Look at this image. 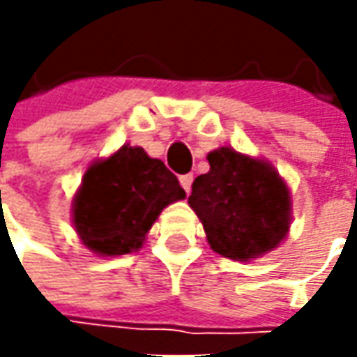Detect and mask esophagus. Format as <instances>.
Listing matches in <instances>:
<instances>
[{
    "instance_id": "1",
    "label": "esophagus",
    "mask_w": 357,
    "mask_h": 357,
    "mask_svg": "<svg viewBox=\"0 0 357 357\" xmlns=\"http://www.w3.org/2000/svg\"><path fill=\"white\" fill-rule=\"evenodd\" d=\"M192 178H195L192 174H183V176H181V186L185 188L186 195L190 192V186H192Z\"/></svg>"
}]
</instances>
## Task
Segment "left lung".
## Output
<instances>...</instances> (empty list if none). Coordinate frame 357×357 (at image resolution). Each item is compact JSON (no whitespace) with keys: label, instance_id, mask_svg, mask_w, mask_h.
<instances>
[{"label":"left lung","instance_id":"left-lung-1","mask_svg":"<svg viewBox=\"0 0 357 357\" xmlns=\"http://www.w3.org/2000/svg\"><path fill=\"white\" fill-rule=\"evenodd\" d=\"M211 171L192 183L190 208L214 252L250 262L274 250L290 230L292 199L276 169L230 146L208 153Z\"/></svg>","mask_w":357,"mask_h":357}]
</instances>
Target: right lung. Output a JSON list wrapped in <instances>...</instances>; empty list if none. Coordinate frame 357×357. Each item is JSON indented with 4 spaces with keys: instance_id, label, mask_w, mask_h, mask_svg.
I'll return each instance as SVG.
<instances>
[{
    "instance_id": "right-lung-1",
    "label": "right lung",
    "mask_w": 357,
    "mask_h": 357,
    "mask_svg": "<svg viewBox=\"0 0 357 357\" xmlns=\"http://www.w3.org/2000/svg\"><path fill=\"white\" fill-rule=\"evenodd\" d=\"M185 197L162 160L151 158L141 146L123 144L83 174L73 199V227L99 256L135 252L162 208Z\"/></svg>"
}]
</instances>
